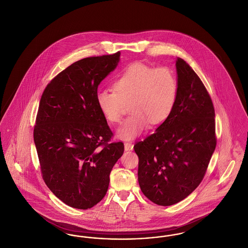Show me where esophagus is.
Listing matches in <instances>:
<instances>
[{
  "label": "esophagus",
  "mask_w": 248,
  "mask_h": 248,
  "mask_svg": "<svg viewBox=\"0 0 248 248\" xmlns=\"http://www.w3.org/2000/svg\"><path fill=\"white\" fill-rule=\"evenodd\" d=\"M134 148V145L131 143V142H127V143H124V149L127 151V150H132Z\"/></svg>",
  "instance_id": "esophagus-1"
}]
</instances>
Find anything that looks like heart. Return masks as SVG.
I'll list each match as a JSON object with an SVG mask.
<instances>
[{"label": "heart", "instance_id": "b5f03b06", "mask_svg": "<svg viewBox=\"0 0 248 248\" xmlns=\"http://www.w3.org/2000/svg\"><path fill=\"white\" fill-rule=\"evenodd\" d=\"M113 90L100 89L96 101L109 123H119L124 103H130L132 114L117 130L122 140H133L150 124L158 125L168 119L177 99V81L171 70L141 62L129 65L113 82Z\"/></svg>", "mask_w": 248, "mask_h": 248}]
</instances>
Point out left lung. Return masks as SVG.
I'll list each match as a JSON object with an SVG mask.
<instances>
[{
    "instance_id": "obj_1",
    "label": "left lung",
    "mask_w": 248,
    "mask_h": 248,
    "mask_svg": "<svg viewBox=\"0 0 248 248\" xmlns=\"http://www.w3.org/2000/svg\"><path fill=\"white\" fill-rule=\"evenodd\" d=\"M177 99L170 117L134 149L143 194L159 206L176 204L198 187L216 148L215 110L188 63L177 57Z\"/></svg>"
}]
</instances>
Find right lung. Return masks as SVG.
I'll list each match as a JSON object with an SVG mask.
<instances>
[{
	"instance_id": "add662e5",
	"label": "right lung",
	"mask_w": 248,
	"mask_h": 248,
	"mask_svg": "<svg viewBox=\"0 0 248 248\" xmlns=\"http://www.w3.org/2000/svg\"><path fill=\"white\" fill-rule=\"evenodd\" d=\"M119 51L79 60L61 72L41 99L34 142L42 177L69 207L88 209L104 198L109 173L124 153L96 101L100 82L115 69Z\"/></svg>"
}]
</instances>
